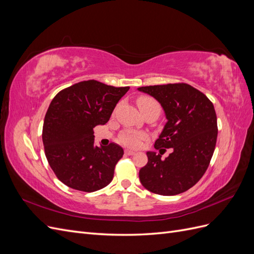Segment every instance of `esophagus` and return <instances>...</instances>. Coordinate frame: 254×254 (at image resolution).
I'll use <instances>...</instances> for the list:
<instances>
[{
	"mask_svg": "<svg viewBox=\"0 0 254 254\" xmlns=\"http://www.w3.org/2000/svg\"><path fill=\"white\" fill-rule=\"evenodd\" d=\"M125 153L127 156H133V155H135V152L134 151H132V150H129V149H126L125 150Z\"/></svg>",
	"mask_w": 254,
	"mask_h": 254,
	"instance_id": "obj_1",
	"label": "esophagus"
}]
</instances>
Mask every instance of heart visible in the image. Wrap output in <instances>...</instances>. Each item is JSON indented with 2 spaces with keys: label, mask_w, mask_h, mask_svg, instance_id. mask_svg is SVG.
Masks as SVG:
<instances>
[{
  "label": "heart",
  "mask_w": 254,
  "mask_h": 254,
  "mask_svg": "<svg viewBox=\"0 0 254 254\" xmlns=\"http://www.w3.org/2000/svg\"><path fill=\"white\" fill-rule=\"evenodd\" d=\"M137 106H139L140 110H144L148 107H159V104L155 101V99L148 97V96H141L137 98ZM147 139V135L143 132H137L132 131V130H126V131H123L120 136L119 140L122 144H124L127 147L131 148H137L142 145V142Z\"/></svg>",
  "instance_id": "obj_1"
}]
</instances>
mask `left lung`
<instances>
[{
    "label": "left lung",
    "instance_id": "8db88e82",
    "mask_svg": "<svg viewBox=\"0 0 254 254\" xmlns=\"http://www.w3.org/2000/svg\"><path fill=\"white\" fill-rule=\"evenodd\" d=\"M137 90L156 98L167 120L155 148H173L164 160L155 151L146 152L148 162L140 170V181L155 194H181L200 180L210 164L218 132L214 106L202 92L188 83Z\"/></svg>",
    "mask_w": 254,
    "mask_h": 254
}]
</instances>
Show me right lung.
Listing matches in <instances>:
<instances>
[{
	"label": "right lung",
	"mask_w": 254,
	"mask_h": 254,
	"mask_svg": "<svg viewBox=\"0 0 254 254\" xmlns=\"http://www.w3.org/2000/svg\"><path fill=\"white\" fill-rule=\"evenodd\" d=\"M128 90L86 80L53 98L44 118L42 141L51 168L68 188L91 193L112 181L124 150L114 143L98 147L93 128L109 121Z\"/></svg>",
	"instance_id": "1"
}]
</instances>
